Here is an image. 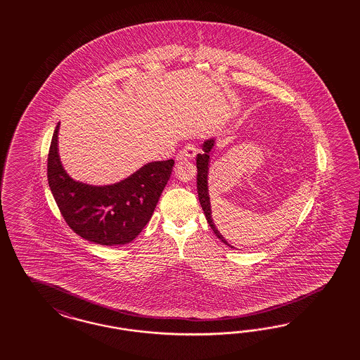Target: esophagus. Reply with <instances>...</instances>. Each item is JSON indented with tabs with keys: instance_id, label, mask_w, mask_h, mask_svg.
I'll use <instances>...</instances> for the list:
<instances>
[{
	"instance_id": "1",
	"label": "esophagus",
	"mask_w": 360,
	"mask_h": 360,
	"mask_svg": "<svg viewBox=\"0 0 360 360\" xmlns=\"http://www.w3.org/2000/svg\"><path fill=\"white\" fill-rule=\"evenodd\" d=\"M196 148L194 146V145H187V146H185L184 149H182V152L179 153L178 154V160L179 161H184V160H194L195 158L196 155Z\"/></svg>"
}]
</instances>
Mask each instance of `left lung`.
<instances>
[{
	"label": "left lung",
	"mask_w": 360,
	"mask_h": 360,
	"mask_svg": "<svg viewBox=\"0 0 360 360\" xmlns=\"http://www.w3.org/2000/svg\"><path fill=\"white\" fill-rule=\"evenodd\" d=\"M215 145H217V139L215 137H211L206 141L203 142L202 145V150L203 152L199 153L196 155V167H198V175H196V184H198V196H199V202H200V206L205 211V215L207 219L208 224L210 227L212 229V231L215 232V235L218 236L219 239L221 240L226 245H229L231 248H235L232 247L231 244L227 243V240L223 238V235L220 233L218 227L215 226L214 223V219H212V211H211V202H210V194H208V172H210V162H211V155H212V150L215 149Z\"/></svg>",
	"instance_id": "obj_1"
}]
</instances>
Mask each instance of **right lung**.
Wrapping results in <instances>:
<instances>
[{"label": "right lung", "instance_id": "add662e5", "mask_svg": "<svg viewBox=\"0 0 360 360\" xmlns=\"http://www.w3.org/2000/svg\"><path fill=\"white\" fill-rule=\"evenodd\" d=\"M55 128L47 160V178L65 223L83 239L100 245H122L149 223L170 179L174 160L154 161L110 185H89L65 172Z\"/></svg>", "mask_w": 360, "mask_h": 360}]
</instances>
